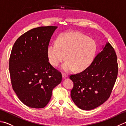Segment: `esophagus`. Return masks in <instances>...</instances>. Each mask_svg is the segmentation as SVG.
Segmentation results:
<instances>
[{
    "label": "esophagus",
    "instance_id": "esophagus-1",
    "mask_svg": "<svg viewBox=\"0 0 126 126\" xmlns=\"http://www.w3.org/2000/svg\"><path fill=\"white\" fill-rule=\"evenodd\" d=\"M66 77H67V76H66V75L65 74H64V73L62 74V78H63V79H65Z\"/></svg>",
    "mask_w": 126,
    "mask_h": 126
}]
</instances>
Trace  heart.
<instances>
[{
  "instance_id": "b5f03b06",
  "label": "heart",
  "mask_w": 126,
  "mask_h": 126,
  "mask_svg": "<svg viewBox=\"0 0 126 126\" xmlns=\"http://www.w3.org/2000/svg\"><path fill=\"white\" fill-rule=\"evenodd\" d=\"M96 45L92 40L79 32L62 34L56 43H53L47 48V56L50 63L57 66L64 61L62 66L65 71L75 70L81 72L92 64L96 55Z\"/></svg>"
}]
</instances>
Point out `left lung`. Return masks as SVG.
Here are the masks:
<instances>
[{
  "label": "left lung",
  "mask_w": 126,
  "mask_h": 126,
  "mask_svg": "<svg viewBox=\"0 0 126 126\" xmlns=\"http://www.w3.org/2000/svg\"><path fill=\"white\" fill-rule=\"evenodd\" d=\"M117 73L116 53L108 42L89 67L81 73L70 76L74 83L71 97L74 103L85 110L101 105L110 96Z\"/></svg>",
  "instance_id": "8db88e82"
}]
</instances>
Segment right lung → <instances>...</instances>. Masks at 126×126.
I'll return each mask as SVG.
<instances>
[{"mask_svg":"<svg viewBox=\"0 0 126 126\" xmlns=\"http://www.w3.org/2000/svg\"><path fill=\"white\" fill-rule=\"evenodd\" d=\"M57 28L48 26L31 29L13 46L9 60L12 88L19 99L30 108L45 107L53 89L62 81V74L50 64L47 53Z\"/></svg>","mask_w":126,"mask_h":126,"instance_id":"1","label":"right lung"}]
</instances>
